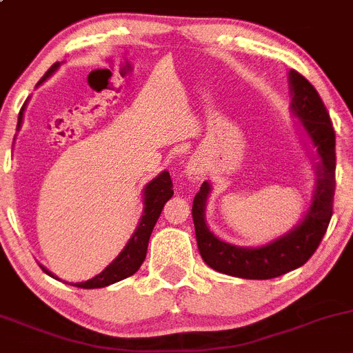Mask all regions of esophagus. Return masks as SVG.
<instances>
[{
  "label": "esophagus",
  "instance_id": "1",
  "mask_svg": "<svg viewBox=\"0 0 353 353\" xmlns=\"http://www.w3.org/2000/svg\"><path fill=\"white\" fill-rule=\"evenodd\" d=\"M188 176H189V179H192V181H199V179H201V177H203L201 165L194 164V162H192V164H189L188 165Z\"/></svg>",
  "mask_w": 353,
  "mask_h": 353
}]
</instances>
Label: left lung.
I'll return each instance as SVG.
<instances>
[{"label": "left lung", "mask_w": 353, "mask_h": 353, "mask_svg": "<svg viewBox=\"0 0 353 353\" xmlns=\"http://www.w3.org/2000/svg\"><path fill=\"white\" fill-rule=\"evenodd\" d=\"M291 111L299 127L316 148V188L306 214L291 232L261 247H239L218 239L206 225L205 210L211 184L205 181L192 201L196 242L203 261L211 269L242 279H272L294 270L316 252L333 214L335 196V130L318 91L296 70H289Z\"/></svg>", "instance_id": "8db88e82"}]
</instances>
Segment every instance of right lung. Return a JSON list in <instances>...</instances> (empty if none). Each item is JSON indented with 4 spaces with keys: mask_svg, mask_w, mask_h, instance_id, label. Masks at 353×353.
<instances>
[{
    "mask_svg": "<svg viewBox=\"0 0 353 353\" xmlns=\"http://www.w3.org/2000/svg\"><path fill=\"white\" fill-rule=\"evenodd\" d=\"M59 62H55L52 68L47 70L46 76L39 81L37 86L43 83L47 77H50L52 74L55 72L59 68ZM25 106H27V101H25L23 108H21L20 114H18V125L17 130L21 128V121H23V111ZM174 191H172V181H170V176L167 170L159 174L155 179H152L150 183L147 184L145 189H143V213L142 218H140V223L137 226V230L133 232L132 239L128 240V243L125 245L123 250L120 252L117 259H114L111 264L103 270L101 274L94 276L92 279L86 281V283H76L72 285L81 289H96V288H106V285L118 283L121 279H127V277L133 276L137 270L140 269V265L143 264L147 255V247H148V240H150L152 230H154L155 223H157L159 216H161L162 210H164V205L172 198ZM42 267V270L46 274H49L50 277L54 279L61 281L59 277H55L50 270H47L46 267Z\"/></svg>",
    "mask_w": 353,
    "mask_h": 353,
    "instance_id": "obj_1",
    "label": "right lung"
}]
</instances>
